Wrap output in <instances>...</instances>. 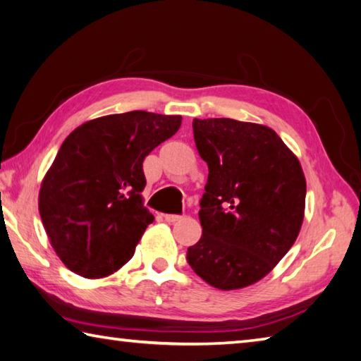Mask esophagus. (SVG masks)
<instances>
[{
  "mask_svg": "<svg viewBox=\"0 0 361 361\" xmlns=\"http://www.w3.org/2000/svg\"><path fill=\"white\" fill-rule=\"evenodd\" d=\"M183 216H178V214H166L164 216V221L166 222H169V224H176V222H180V221H183Z\"/></svg>",
  "mask_w": 361,
  "mask_h": 361,
  "instance_id": "1",
  "label": "esophagus"
}]
</instances>
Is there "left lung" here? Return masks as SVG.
Listing matches in <instances>:
<instances>
[{"instance_id":"obj_1","label":"left lung","mask_w":361,"mask_h":361,"mask_svg":"<svg viewBox=\"0 0 361 361\" xmlns=\"http://www.w3.org/2000/svg\"><path fill=\"white\" fill-rule=\"evenodd\" d=\"M208 164L200 241L188 263L224 291L257 283L291 249L302 227L307 183L295 154L274 130L233 118H194Z\"/></svg>"}]
</instances>
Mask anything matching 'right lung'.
I'll return each instance as SVG.
<instances>
[{
  "instance_id": "obj_1",
  "label": "right lung",
  "mask_w": 361,
  "mask_h": 361,
  "mask_svg": "<svg viewBox=\"0 0 361 361\" xmlns=\"http://www.w3.org/2000/svg\"><path fill=\"white\" fill-rule=\"evenodd\" d=\"M180 125L181 116L131 111L89 120L63 140L42 181L39 211L70 271L103 279L131 259L154 221L140 195L142 162Z\"/></svg>"
}]
</instances>
